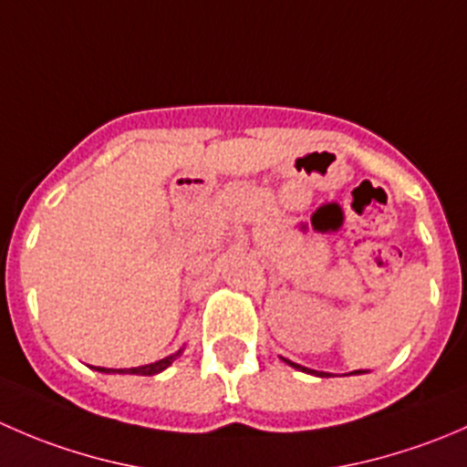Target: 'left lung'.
Masks as SVG:
<instances>
[{"instance_id": "left-lung-1", "label": "left lung", "mask_w": 467, "mask_h": 467, "mask_svg": "<svg viewBox=\"0 0 467 467\" xmlns=\"http://www.w3.org/2000/svg\"><path fill=\"white\" fill-rule=\"evenodd\" d=\"M282 361H285V364H289L291 368L303 370V373H312V375H317V378H327V373H323V370H309V368H305V366H298V364H294V361L285 359V357H282ZM361 373H366V370H352L350 375H361Z\"/></svg>"}]
</instances>
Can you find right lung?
Listing matches in <instances>:
<instances>
[{
  "mask_svg": "<svg viewBox=\"0 0 467 467\" xmlns=\"http://www.w3.org/2000/svg\"><path fill=\"white\" fill-rule=\"evenodd\" d=\"M182 350H185V348H181V350L173 352V355L164 357V359L153 361V364L138 366V368H101V366H92V368L97 370V373H106V375H115V373H119V375H158V373H162L164 368H169V366H171L173 361L182 355Z\"/></svg>",
  "mask_w": 467,
  "mask_h": 467,
  "instance_id": "add662e5",
  "label": "right lung"
}]
</instances>
